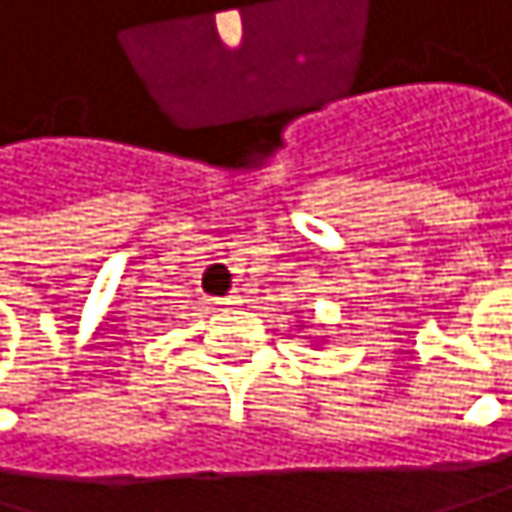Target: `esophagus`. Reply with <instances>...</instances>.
<instances>
[{
  "label": "esophagus",
  "mask_w": 512,
  "mask_h": 512,
  "mask_svg": "<svg viewBox=\"0 0 512 512\" xmlns=\"http://www.w3.org/2000/svg\"><path fill=\"white\" fill-rule=\"evenodd\" d=\"M221 304H230V307H236V304H242V298H239V294H227V298H221Z\"/></svg>",
  "instance_id": "34e87169"
}]
</instances>
